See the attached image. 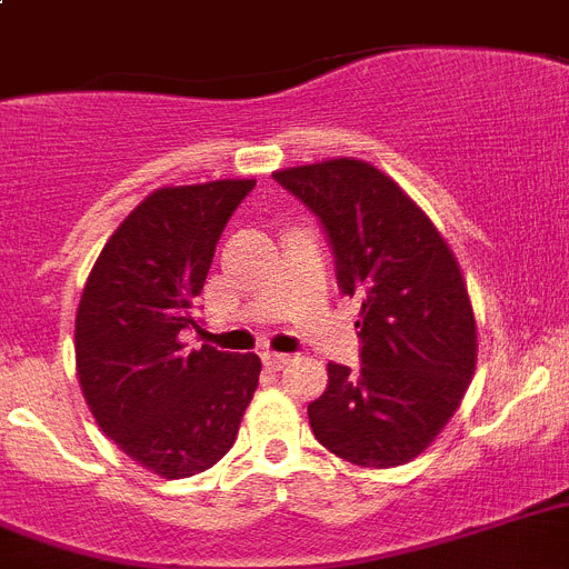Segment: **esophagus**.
<instances>
[{"label": "esophagus", "mask_w": 569, "mask_h": 569, "mask_svg": "<svg viewBox=\"0 0 569 569\" xmlns=\"http://www.w3.org/2000/svg\"><path fill=\"white\" fill-rule=\"evenodd\" d=\"M261 359H264V366L270 368V371H281V368H284L290 362L288 353H273V351L261 353Z\"/></svg>", "instance_id": "esophagus-1"}]
</instances>
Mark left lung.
<instances>
[{
	"mask_svg": "<svg viewBox=\"0 0 569 569\" xmlns=\"http://www.w3.org/2000/svg\"><path fill=\"white\" fill-rule=\"evenodd\" d=\"M273 178L322 221L339 290L359 302L362 368L328 362L310 429L353 466L409 463L458 411L478 362L458 259L429 216L366 160L333 158Z\"/></svg>",
	"mask_w": 569,
	"mask_h": 569,
	"instance_id": "1",
	"label": "left lung"
}]
</instances>
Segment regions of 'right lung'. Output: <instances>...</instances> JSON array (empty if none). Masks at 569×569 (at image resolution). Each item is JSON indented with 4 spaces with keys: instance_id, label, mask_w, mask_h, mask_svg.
Segmentation results:
<instances>
[{
    "instance_id": "1",
    "label": "right lung",
    "mask_w": 569,
    "mask_h": 569,
    "mask_svg": "<svg viewBox=\"0 0 569 569\" xmlns=\"http://www.w3.org/2000/svg\"><path fill=\"white\" fill-rule=\"evenodd\" d=\"M256 181L163 187L138 203L91 267L74 322L82 397L143 469L189 478L232 449L259 386L256 353L187 351L212 256Z\"/></svg>"
}]
</instances>
